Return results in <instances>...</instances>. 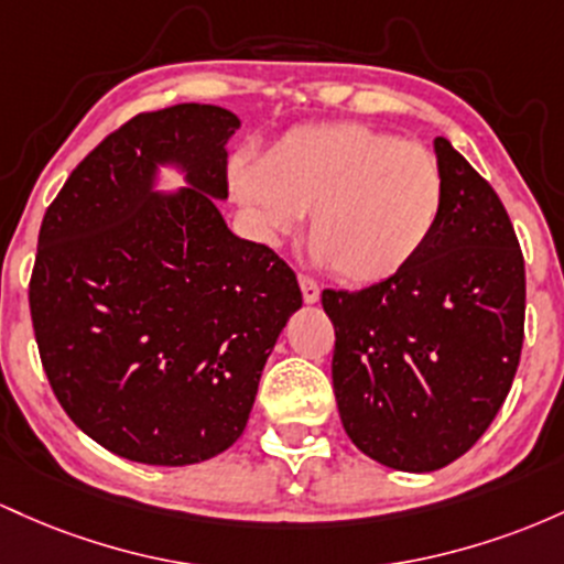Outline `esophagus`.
<instances>
[{
	"instance_id": "1",
	"label": "esophagus",
	"mask_w": 564,
	"mask_h": 564,
	"mask_svg": "<svg viewBox=\"0 0 564 564\" xmlns=\"http://www.w3.org/2000/svg\"><path fill=\"white\" fill-rule=\"evenodd\" d=\"M301 293H303V301L306 303H316L319 301V284H316L312 276H301Z\"/></svg>"
}]
</instances>
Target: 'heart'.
<instances>
[{
  "label": "heart",
  "instance_id": "b5f03b06",
  "mask_svg": "<svg viewBox=\"0 0 564 564\" xmlns=\"http://www.w3.org/2000/svg\"><path fill=\"white\" fill-rule=\"evenodd\" d=\"M229 186L263 237L312 213L308 245L338 280L381 284L421 258L445 213L442 164L421 143L359 122L299 124Z\"/></svg>",
  "mask_w": 564,
  "mask_h": 564
}]
</instances>
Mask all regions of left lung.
<instances>
[{"instance_id": "8db88e82", "label": "left lung", "mask_w": 564, "mask_h": 564, "mask_svg": "<svg viewBox=\"0 0 564 564\" xmlns=\"http://www.w3.org/2000/svg\"><path fill=\"white\" fill-rule=\"evenodd\" d=\"M440 229L394 280L325 290L333 389L354 445L400 471H436L487 432L524 338V261L501 199L447 138Z\"/></svg>"}]
</instances>
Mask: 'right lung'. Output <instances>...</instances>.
I'll return each mask as SVG.
<instances>
[{"label":"right lung","instance_id":"right-lung-1","mask_svg":"<svg viewBox=\"0 0 564 564\" xmlns=\"http://www.w3.org/2000/svg\"><path fill=\"white\" fill-rule=\"evenodd\" d=\"M237 130L220 106L138 113L44 213L29 284L44 372L82 432L138 464L229 451L303 303L293 269L218 210ZM162 166L187 186L160 193Z\"/></svg>","mask_w":564,"mask_h":564}]
</instances>
